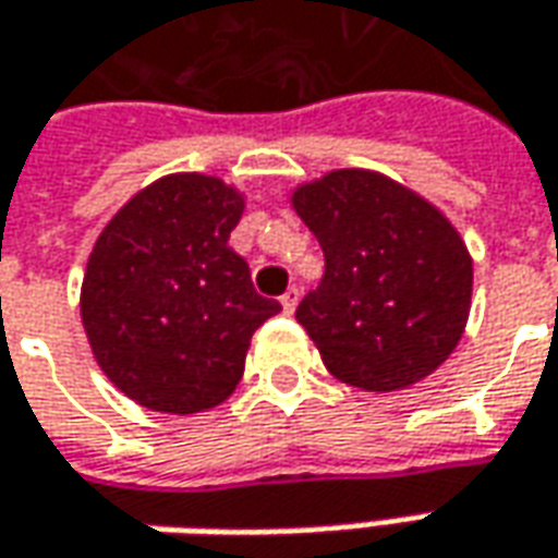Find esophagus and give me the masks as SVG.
<instances>
[{"label":"esophagus","instance_id":"34e87169","mask_svg":"<svg viewBox=\"0 0 558 558\" xmlns=\"http://www.w3.org/2000/svg\"><path fill=\"white\" fill-rule=\"evenodd\" d=\"M279 301H282V310H286L288 316H291V313H294V306H298V301H301V294H298V288H288Z\"/></svg>","mask_w":558,"mask_h":558}]
</instances>
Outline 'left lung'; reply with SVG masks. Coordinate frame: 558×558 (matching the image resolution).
<instances>
[{
    "instance_id": "1",
    "label": "left lung",
    "mask_w": 558,
    "mask_h": 558,
    "mask_svg": "<svg viewBox=\"0 0 558 558\" xmlns=\"http://www.w3.org/2000/svg\"><path fill=\"white\" fill-rule=\"evenodd\" d=\"M291 205L325 252L298 323L331 375L405 390L454 353L473 304V257L442 211L372 168L298 183Z\"/></svg>"
}]
</instances>
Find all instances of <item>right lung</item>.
I'll return each mask as SVG.
<instances>
[{
    "label": "right lung",
    "mask_w": 558,
    "mask_h": 558,
    "mask_svg": "<svg viewBox=\"0 0 558 558\" xmlns=\"http://www.w3.org/2000/svg\"><path fill=\"white\" fill-rule=\"evenodd\" d=\"M245 193L178 171L137 190L100 230L78 294L100 372L141 409L199 414L245 372L252 335L282 306L230 248Z\"/></svg>",
    "instance_id": "add662e5"
}]
</instances>
